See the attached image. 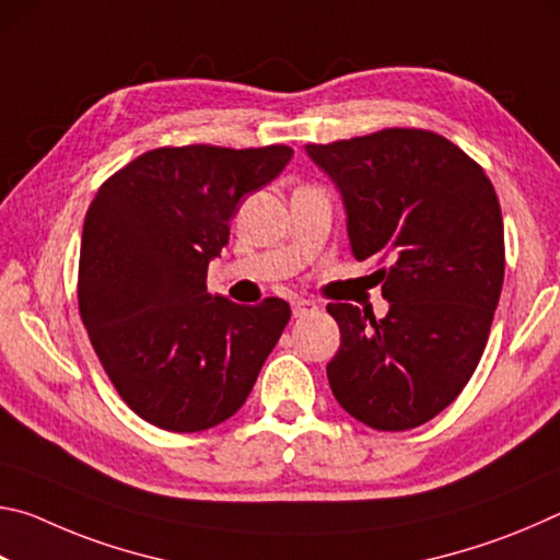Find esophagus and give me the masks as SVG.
Wrapping results in <instances>:
<instances>
[{
  "instance_id": "obj_1",
  "label": "esophagus",
  "mask_w": 560,
  "mask_h": 560,
  "mask_svg": "<svg viewBox=\"0 0 560 560\" xmlns=\"http://www.w3.org/2000/svg\"><path fill=\"white\" fill-rule=\"evenodd\" d=\"M316 308H318L316 301H311V299H293L291 301L293 316H306V314H311V311H316Z\"/></svg>"
}]
</instances>
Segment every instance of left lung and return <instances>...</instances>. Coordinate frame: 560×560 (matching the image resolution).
Here are the masks:
<instances>
[{
    "instance_id": "8db88e82",
    "label": "left lung",
    "mask_w": 560,
    "mask_h": 560,
    "mask_svg": "<svg viewBox=\"0 0 560 560\" xmlns=\"http://www.w3.org/2000/svg\"><path fill=\"white\" fill-rule=\"evenodd\" d=\"M336 185L350 252L377 257L383 318L330 303L340 348L326 365L338 405L368 428L412 430L454 402L477 371L504 283V222L469 155L430 130L306 145Z\"/></svg>"
}]
</instances>
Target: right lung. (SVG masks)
I'll return each instance as SVG.
<instances>
[{
    "label": "right lung",
    "mask_w": 560,
    "mask_h": 560,
    "mask_svg": "<svg viewBox=\"0 0 560 560\" xmlns=\"http://www.w3.org/2000/svg\"><path fill=\"white\" fill-rule=\"evenodd\" d=\"M293 150L185 145L140 155L83 222L79 308L118 395L145 422L200 432L240 410L291 318L287 301L207 293L230 222Z\"/></svg>",
    "instance_id": "1"
}]
</instances>
